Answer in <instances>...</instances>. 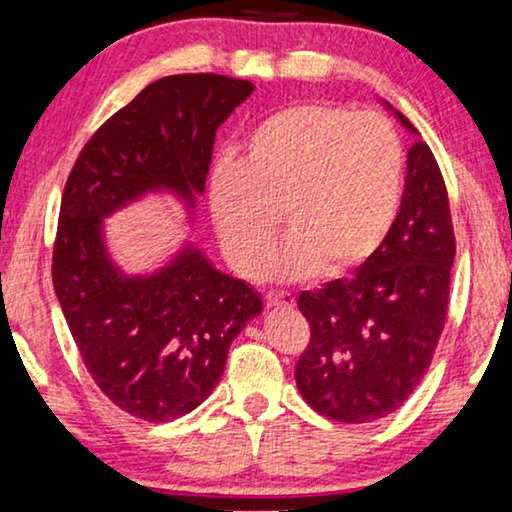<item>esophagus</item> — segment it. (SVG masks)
Instances as JSON below:
<instances>
[{
  "label": "esophagus",
  "mask_w": 512,
  "mask_h": 512,
  "mask_svg": "<svg viewBox=\"0 0 512 512\" xmlns=\"http://www.w3.org/2000/svg\"><path fill=\"white\" fill-rule=\"evenodd\" d=\"M264 301H266V306H294V294H290V292H283V290H271V292H266V297H264Z\"/></svg>",
  "instance_id": "1"
}]
</instances>
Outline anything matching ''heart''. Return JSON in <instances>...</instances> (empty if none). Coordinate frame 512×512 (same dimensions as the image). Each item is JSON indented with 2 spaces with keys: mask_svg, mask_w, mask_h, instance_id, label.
I'll list each match as a JSON object with an SVG mask.
<instances>
[{
  "mask_svg": "<svg viewBox=\"0 0 512 512\" xmlns=\"http://www.w3.org/2000/svg\"><path fill=\"white\" fill-rule=\"evenodd\" d=\"M406 153L385 115L329 102L292 104L264 118L241 160L208 176V206L222 250L253 273L283 222L292 232L262 262L271 278L331 276L364 264L397 220Z\"/></svg>",
  "mask_w": 512,
  "mask_h": 512,
  "instance_id": "obj_1",
  "label": "heart"
}]
</instances>
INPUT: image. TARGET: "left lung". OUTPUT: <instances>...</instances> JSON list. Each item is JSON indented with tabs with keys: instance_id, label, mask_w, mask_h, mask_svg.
<instances>
[{
	"instance_id": "8db88e82",
	"label": "left lung",
	"mask_w": 512,
	"mask_h": 512,
	"mask_svg": "<svg viewBox=\"0 0 512 512\" xmlns=\"http://www.w3.org/2000/svg\"><path fill=\"white\" fill-rule=\"evenodd\" d=\"M455 250L448 187L427 143L415 141L383 246L352 278L299 294L311 338L294 378L308 406L329 420L364 424L406 403L443 334Z\"/></svg>"
}]
</instances>
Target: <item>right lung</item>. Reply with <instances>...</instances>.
Instances as JSON below:
<instances>
[{"mask_svg": "<svg viewBox=\"0 0 512 512\" xmlns=\"http://www.w3.org/2000/svg\"><path fill=\"white\" fill-rule=\"evenodd\" d=\"M250 92V81L220 74L160 78L90 136L64 185L50 269L57 301L92 380L139 420L197 408L262 299L192 248L155 276L122 278L104 253L102 218L155 187L204 192L215 129Z\"/></svg>", "mask_w": 512, "mask_h": 512, "instance_id": "1", "label": "right lung"}]
</instances>
